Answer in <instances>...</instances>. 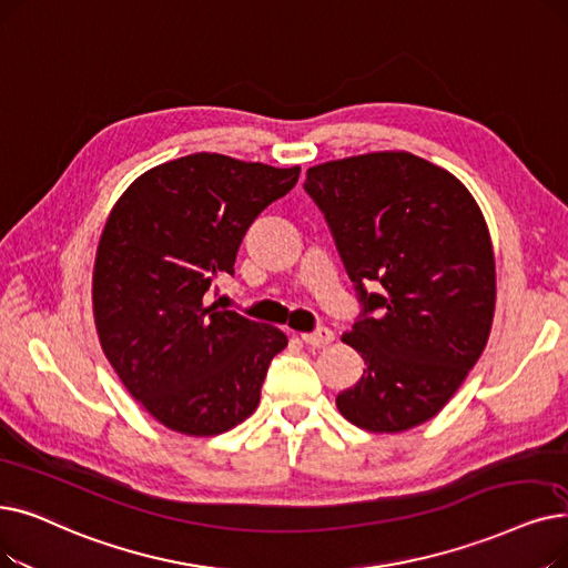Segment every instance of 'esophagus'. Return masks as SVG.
Instances as JSON below:
<instances>
[{"mask_svg":"<svg viewBox=\"0 0 568 568\" xmlns=\"http://www.w3.org/2000/svg\"><path fill=\"white\" fill-rule=\"evenodd\" d=\"M302 341L306 345H311V348H325V345H329L334 341V332L332 329H317V332H306L302 334Z\"/></svg>","mask_w":568,"mask_h":568,"instance_id":"esophagus-1","label":"esophagus"}]
</instances>
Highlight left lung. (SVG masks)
I'll return each mask as SVG.
<instances>
[{"label":"left lung","instance_id":"left-lung-1","mask_svg":"<svg viewBox=\"0 0 568 568\" xmlns=\"http://www.w3.org/2000/svg\"><path fill=\"white\" fill-rule=\"evenodd\" d=\"M304 187L364 304L341 341L366 368L336 408L374 434L427 423L483 355L495 317V251L478 202L450 171L406 151L311 166Z\"/></svg>","mask_w":568,"mask_h":568}]
</instances>
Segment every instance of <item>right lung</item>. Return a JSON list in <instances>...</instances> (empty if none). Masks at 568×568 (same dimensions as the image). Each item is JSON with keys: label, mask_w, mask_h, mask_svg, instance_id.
<instances>
[{"label": "right lung", "mask_w": 568, "mask_h": 568, "mask_svg": "<svg viewBox=\"0 0 568 568\" xmlns=\"http://www.w3.org/2000/svg\"><path fill=\"white\" fill-rule=\"evenodd\" d=\"M300 171L194 153L148 169L111 209L92 271L97 336L166 429L215 436L255 413L287 336L206 304V292L234 274L245 232Z\"/></svg>", "instance_id": "obj_1"}]
</instances>
